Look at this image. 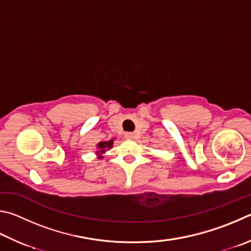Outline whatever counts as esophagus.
I'll return each instance as SVG.
<instances>
[{
  "label": "esophagus",
  "instance_id": "34e87169",
  "mask_svg": "<svg viewBox=\"0 0 251 251\" xmlns=\"http://www.w3.org/2000/svg\"><path fill=\"white\" fill-rule=\"evenodd\" d=\"M125 138L126 139H134L135 138V134L134 133H126L125 134Z\"/></svg>",
  "mask_w": 251,
  "mask_h": 251
}]
</instances>
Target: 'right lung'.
Segmentation results:
<instances>
[{
  "mask_svg": "<svg viewBox=\"0 0 251 251\" xmlns=\"http://www.w3.org/2000/svg\"><path fill=\"white\" fill-rule=\"evenodd\" d=\"M114 139H115V138H112L110 140L100 141L99 144H97V151H95V154H97L98 159H103L104 153H105L107 150H110V149L113 148Z\"/></svg>",
  "mask_w": 251,
  "mask_h": 251,
  "instance_id": "1",
  "label": "right lung"
}]
</instances>
